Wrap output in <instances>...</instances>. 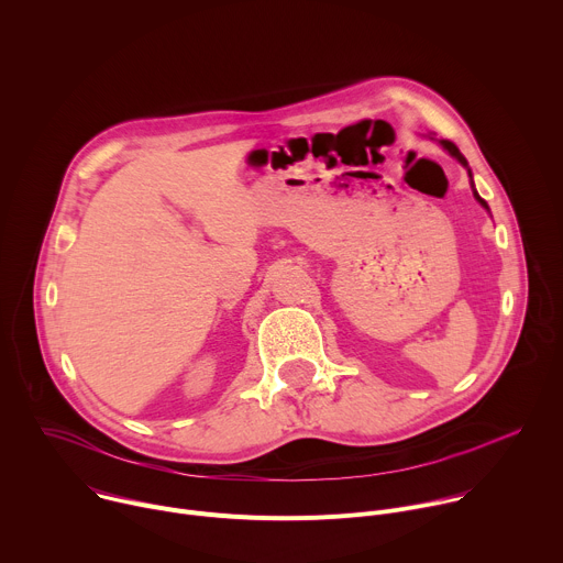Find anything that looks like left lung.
<instances>
[{
  "mask_svg": "<svg viewBox=\"0 0 563 563\" xmlns=\"http://www.w3.org/2000/svg\"><path fill=\"white\" fill-rule=\"evenodd\" d=\"M441 144H443V148H448V151H450V155H454V157L459 159V163H461L463 167H467V159L461 155V151L456 148V144H454V142H450V140H441ZM467 174H470V172H467ZM470 178H472V174H470ZM474 196H476V200H478L481 205H484V207L488 209V205H486V200H484V198H478V194H476V191H474Z\"/></svg>",
  "mask_w": 563,
  "mask_h": 563,
  "instance_id": "1",
  "label": "left lung"
}]
</instances>
